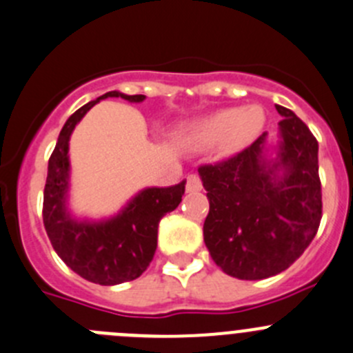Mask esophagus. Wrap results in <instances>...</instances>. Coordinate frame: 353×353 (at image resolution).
<instances>
[{
	"label": "esophagus",
	"mask_w": 353,
	"mask_h": 353,
	"mask_svg": "<svg viewBox=\"0 0 353 353\" xmlns=\"http://www.w3.org/2000/svg\"><path fill=\"white\" fill-rule=\"evenodd\" d=\"M201 181L198 179L196 176H193V174H191V176H188V179H186V191L188 193H196V191H201Z\"/></svg>",
	"instance_id": "34e87169"
}]
</instances>
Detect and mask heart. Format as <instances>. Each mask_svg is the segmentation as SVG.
Listing matches in <instances>:
<instances>
[{
	"mask_svg": "<svg viewBox=\"0 0 353 353\" xmlns=\"http://www.w3.org/2000/svg\"><path fill=\"white\" fill-rule=\"evenodd\" d=\"M263 124L265 114L259 105L222 108L196 122L186 141L193 148H207L224 141L228 150H239L259 136Z\"/></svg>",
	"mask_w": 353,
	"mask_h": 353,
	"instance_id": "1",
	"label": "heart"
}]
</instances>
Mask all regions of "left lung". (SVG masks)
<instances>
[{
    "label": "left lung",
    "instance_id": "1",
    "mask_svg": "<svg viewBox=\"0 0 353 353\" xmlns=\"http://www.w3.org/2000/svg\"><path fill=\"white\" fill-rule=\"evenodd\" d=\"M276 110L278 141L263 132L232 159L198 169L210 203L205 245L225 274L246 281L288 269L323 217L319 145L292 110Z\"/></svg>",
    "mask_w": 353,
    "mask_h": 353
}]
</instances>
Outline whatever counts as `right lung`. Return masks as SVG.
Here are the masks:
<instances>
[{"mask_svg":"<svg viewBox=\"0 0 353 353\" xmlns=\"http://www.w3.org/2000/svg\"><path fill=\"white\" fill-rule=\"evenodd\" d=\"M105 98L141 103L146 97L110 91L67 119L48 162L43 221L54 252L72 271L97 285L114 286L146 271L155 255L159 222L181 203L186 181L167 188H145L110 217H79L72 212L68 143L75 125Z\"/></svg>","mask_w":353,"mask_h":353,"instance_id":"right-lung-1","label":"right lung"}]
</instances>
